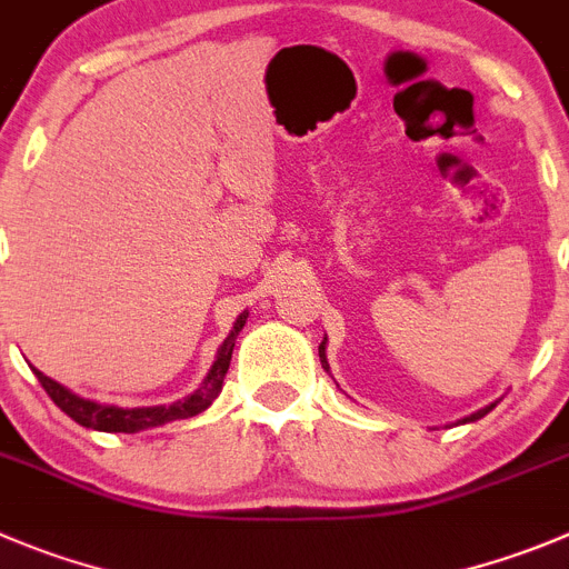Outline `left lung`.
Returning <instances> with one entry per match:
<instances>
[{
  "label": "left lung",
  "instance_id": "1",
  "mask_svg": "<svg viewBox=\"0 0 569 569\" xmlns=\"http://www.w3.org/2000/svg\"><path fill=\"white\" fill-rule=\"evenodd\" d=\"M320 362H322V368L331 370V368H328V359H326V339H322V345H320ZM493 407H497V401H493V405H486V407H482V410L471 412V416L460 418V421H455V427H460V423H475V421H480V418L488 416V412H491Z\"/></svg>",
  "mask_w": 569,
  "mask_h": 569
}]
</instances>
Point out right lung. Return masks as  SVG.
<instances>
[{"mask_svg":"<svg viewBox=\"0 0 569 569\" xmlns=\"http://www.w3.org/2000/svg\"><path fill=\"white\" fill-rule=\"evenodd\" d=\"M249 311H241L232 322L230 337L221 342L219 353H216V362L207 370L204 381L196 387L190 396L179 398L173 405H157V407H117V405H100V401H92V398L76 396L72 390H67L63 385H58L56 379L44 376L41 370L33 368V373L39 376L41 387L47 390V396L56 401V407H61V412H67L76 423L87 429H98V432H126L134 435L142 432V429L162 427V423L182 421V418H193L199 412H204L207 407L219 398L221 387H224V376L230 370L232 348H236V339L241 333V328L247 326Z\"/></svg>","mask_w":569,"mask_h":569,"instance_id":"obj_1","label":"right lung"}]
</instances>
